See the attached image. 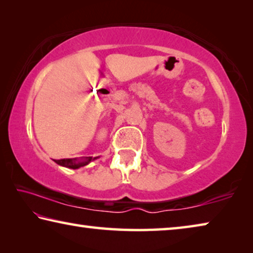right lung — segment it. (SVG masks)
Segmentation results:
<instances>
[{"instance_id": "1", "label": "right lung", "mask_w": 253, "mask_h": 253, "mask_svg": "<svg viewBox=\"0 0 253 253\" xmlns=\"http://www.w3.org/2000/svg\"><path fill=\"white\" fill-rule=\"evenodd\" d=\"M92 160H95V158L92 157H84V158H81V160H77V158H74V160H71V158H63V160H54V162L57 163L59 165H62V166H66V168H69V169H79L81 166H84L90 163Z\"/></svg>"}]
</instances>
